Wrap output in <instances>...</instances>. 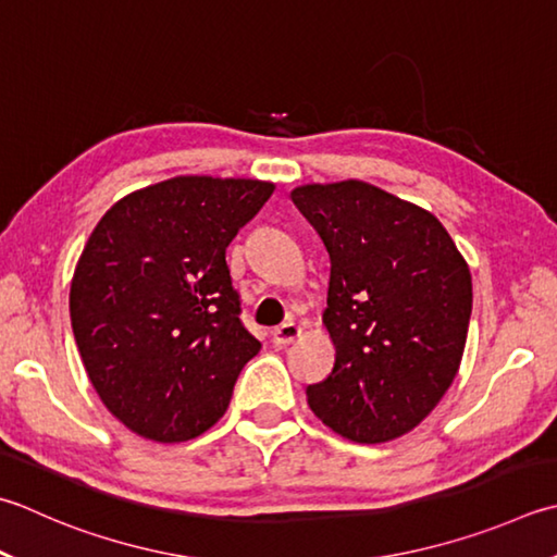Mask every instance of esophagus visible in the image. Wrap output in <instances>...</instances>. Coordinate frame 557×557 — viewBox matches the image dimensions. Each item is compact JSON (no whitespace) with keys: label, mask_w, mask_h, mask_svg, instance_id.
<instances>
[{"label":"esophagus","mask_w":557,"mask_h":557,"mask_svg":"<svg viewBox=\"0 0 557 557\" xmlns=\"http://www.w3.org/2000/svg\"><path fill=\"white\" fill-rule=\"evenodd\" d=\"M299 335H301L299 325L294 323V321H287V323L277 325V329H272V343L280 345V347H285V345H292L294 341H297Z\"/></svg>","instance_id":"esophagus-1"}]
</instances>
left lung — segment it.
<instances>
[{
  "label": "left lung",
  "mask_w": 557,
  "mask_h": 557,
  "mask_svg": "<svg viewBox=\"0 0 557 557\" xmlns=\"http://www.w3.org/2000/svg\"><path fill=\"white\" fill-rule=\"evenodd\" d=\"M292 202L331 256L323 325L335 364L307 388L309 406L350 442L403 437L459 372L471 270L437 216L376 185H299Z\"/></svg>",
  "instance_id": "8db88e82"
}]
</instances>
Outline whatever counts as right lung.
I'll use <instances>...</instances> for the list:
<instances>
[{
  "label": "right lung",
  "mask_w": 557,
  "mask_h": 557,
  "mask_svg": "<svg viewBox=\"0 0 557 557\" xmlns=\"http://www.w3.org/2000/svg\"><path fill=\"white\" fill-rule=\"evenodd\" d=\"M272 190L176 176L117 200L86 242L70 289L74 341L103 406L139 437H200L258 355L226 246Z\"/></svg>",
  "instance_id": "add662e5"
}]
</instances>
